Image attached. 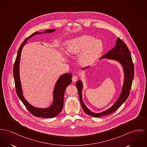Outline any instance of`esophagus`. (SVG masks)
<instances>
[{"mask_svg": "<svg viewBox=\"0 0 147 147\" xmlns=\"http://www.w3.org/2000/svg\"><path fill=\"white\" fill-rule=\"evenodd\" d=\"M78 79V77L77 76H74L73 77H72V80L74 82H77V80Z\"/></svg>", "mask_w": 147, "mask_h": 147, "instance_id": "1", "label": "esophagus"}]
</instances>
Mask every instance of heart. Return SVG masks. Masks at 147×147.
Returning <instances> with one entry per match:
<instances>
[{
	"instance_id": "heart-1",
	"label": "heart",
	"mask_w": 147,
	"mask_h": 147,
	"mask_svg": "<svg viewBox=\"0 0 147 147\" xmlns=\"http://www.w3.org/2000/svg\"><path fill=\"white\" fill-rule=\"evenodd\" d=\"M66 50L69 54L79 53L80 63L84 65H89L100 57L103 46L99 40L91 36L82 35L68 40L66 42Z\"/></svg>"
}]
</instances>
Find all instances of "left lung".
Here are the masks:
<instances>
[{
  "instance_id": "8db88e82",
  "label": "left lung",
  "mask_w": 147,
  "mask_h": 147,
  "mask_svg": "<svg viewBox=\"0 0 147 147\" xmlns=\"http://www.w3.org/2000/svg\"><path fill=\"white\" fill-rule=\"evenodd\" d=\"M103 58H109L114 59L117 60L122 64L124 70V83L120 96L113 106L109 109L103 112L96 113L90 111L84 105L82 100V90L83 87L82 83L80 80L77 81V82L76 83V86L79 94L80 102L84 111L87 115L96 117L103 116L113 113L121 106V105L127 100V97H129L134 76V66L131 54L126 44L119 37H118L117 40H116V44L115 46L112 50L103 55L101 57V59Z\"/></svg>"
}]
</instances>
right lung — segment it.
<instances>
[{"label": "right lung", "instance_id": "right-lung-1", "mask_svg": "<svg viewBox=\"0 0 147 147\" xmlns=\"http://www.w3.org/2000/svg\"><path fill=\"white\" fill-rule=\"evenodd\" d=\"M55 29L47 30L45 33H51L55 31ZM41 32H36L28 37L20 46L13 66V77L14 79L16 90L20 99L28 111L36 117L45 118H53L60 113L64 105V94L67 87L71 83L72 74L67 73L62 75L57 81L54 90V102L52 105L47 109H37L31 106L24 98L21 88V84L20 79L19 67L21 54L23 46L27 42V40L32 37L36 34H41Z\"/></svg>", "mask_w": 147, "mask_h": 147}]
</instances>
